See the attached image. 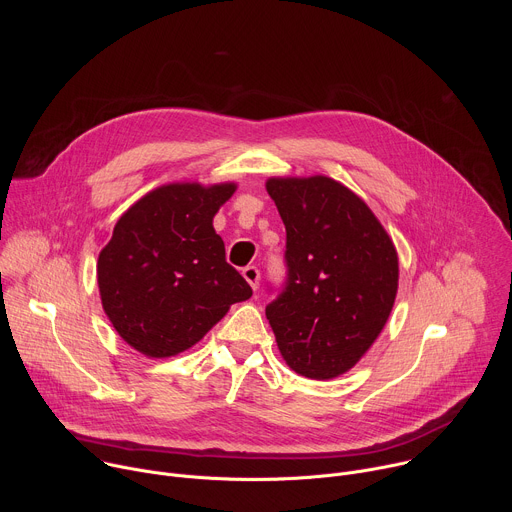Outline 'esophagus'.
Listing matches in <instances>:
<instances>
[{"mask_svg": "<svg viewBox=\"0 0 512 512\" xmlns=\"http://www.w3.org/2000/svg\"><path fill=\"white\" fill-rule=\"evenodd\" d=\"M243 277L249 281V285H251L253 289H257V287H259V279H261V273H259V269H257L255 265H249V267H245V269H243Z\"/></svg>", "mask_w": 512, "mask_h": 512, "instance_id": "34e87169", "label": "esophagus"}]
</instances>
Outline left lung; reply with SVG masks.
<instances>
[{"label":"left lung","instance_id":"obj_1","mask_svg":"<svg viewBox=\"0 0 512 512\" xmlns=\"http://www.w3.org/2000/svg\"><path fill=\"white\" fill-rule=\"evenodd\" d=\"M265 188L287 237L285 285L265 308L277 348L302 377H340L389 320L395 245L364 200L332 178H269Z\"/></svg>","mask_w":512,"mask_h":512}]
</instances>
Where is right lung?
Returning a JSON list of instances; mask_svg holds the SVG:
<instances>
[{"label": "right lung", "instance_id": "1", "mask_svg": "<svg viewBox=\"0 0 512 512\" xmlns=\"http://www.w3.org/2000/svg\"><path fill=\"white\" fill-rule=\"evenodd\" d=\"M235 190L231 182L160 186L117 221L99 253L97 281L107 318L137 352H184L253 296L212 227Z\"/></svg>", "mask_w": 512, "mask_h": 512}]
</instances>
